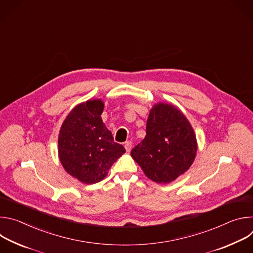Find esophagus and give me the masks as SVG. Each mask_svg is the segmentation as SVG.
<instances>
[{"mask_svg": "<svg viewBox=\"0 0 253 253\" xmlns=\"http://www.w3.org/2000/svg\"><path fill=\"white\" fill-rule=\"evenodd\" d=\"M124 147H125L127 152H130L131 148H132V142L131 141H126L125 144H124Z\"/></svg>", "mask_w": 253, "mask_h": 253, "instance_id": "esophagus-1", "label": "esophagus"}]
</instances>
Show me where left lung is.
Instances as JSON below:
<instances>
[{
  "mask_svg": "<svg viewBox=\"0 0 253 253\" xmlns=\"http://www.w3.org/2000/svg\"><path fill=\"white\" fill-rule=\"evenodd\" d=\"M197 151L195 133L183 113L167 103L150 110L146 136L132 149V158L156 183H170L189 169Z\"/></svg>",
  "mask_w": 253,
  "mask_h": 253,
  "instance_id": "8db88e82",
  "label": "left lung"
}]
</instances>
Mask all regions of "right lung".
Here are the masks:
<instances>
[{"label": "right lung", "instance_id": "obj_1", "mask_svg": "<svg viewBox=\"0 0 253 253\" xmlns=\"http://www.w3.org/2000/svg\"><path fill=\"white\" fill-rule=\"evenodd\" d=\"M104 103L88 100L72 110L60 129L58 152L64 169L79 181L93 184L104 179L125 152L102 121Z\"/></svg>", "mask_w": 253, "mask_h": 253}]
</instances>
